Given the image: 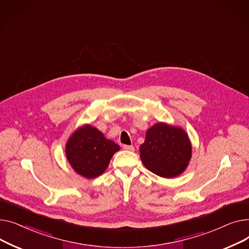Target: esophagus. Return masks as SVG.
I'll return each instance as SVG.
<instances>
[{"label": "esophagus", "mask_w": 249, "mask_h": 249, "mask_svg": "<svg viewBox=\"0 0 249 249\" xmlns=\"http://www.w3.org/2000/svg\"><path fill=\"white\" fill-rule=\"evenodd\" d=\"M123 148H124V150H126V151H130V152H134V151H135L134 145H128V144H124Z\"/></svg>", "instance_id": "obj_1"}]
</instances>
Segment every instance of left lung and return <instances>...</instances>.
<instances>
[{"instance_id": "obj_1", "label": "left lung", "mask_w": 249, "mask_h": 249, "mask_svg": "<svg viewBox=\"0 0 249 249\" xmlns=\"http://www.w3.org/2000/svg\"><path fill=\"white\" fill-rule=\"evenodd\" d=\"M140 153L148 170L160 177L174 178L187 168L192 144L182 127L159 123L147 130Z\"/></svg>"}]
</instances>
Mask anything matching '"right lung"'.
I'll list each match as a JSON object with an SVG mask.
<instances>
[{"label":"right lung","instance_id":"right-lung-1","mask_svg":"<svg viewBox=\"0 0 249 249\" xmlns=\"http://www.w3.org/2000/svg\"><path fill=\"white\" fill-rule=\"evenodd\" d=\"M120 145L107 140L90 124L77 128L67 141L65 155L70 166L80 176L92 179L104 173Z\"/></svg>","mask_w":249,"mask_h":249}]
</instances>
